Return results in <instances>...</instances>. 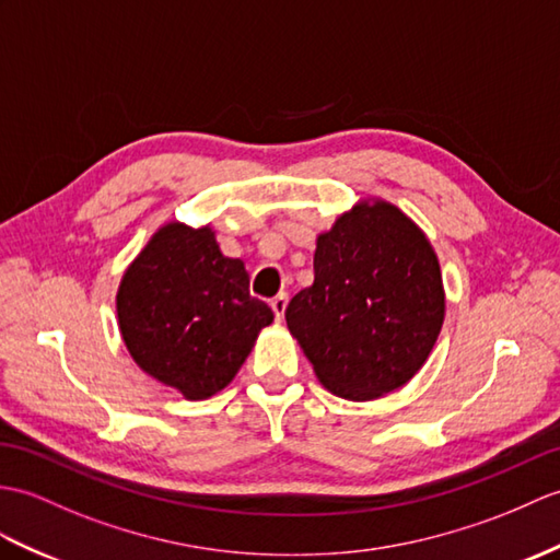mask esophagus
I'll list each match as a JSON object with an SVG mask.
<instances>
[{"label": "esophagus", "instance_id": "obj_1", "mask_svg": "<svg viewBox=\"0 0 560 560\" xmlns=\"http://www.w3.org/2000/svg\"><path fill=\"white\" fill-rule=\"evenodd\" d=\"M269 305H271V310H275V317H277V322H281V319H283V312H285V305H289V295H285V293H279V295L271 298Z\"/></svg>", "mask_w": 560, "mask_h": 560}]
</instances>
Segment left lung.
<instances>
[{
  "mask_svg": "<svg viewBox=\"0 0 560 560\" xmlns=\"http://www.w3.org/2000/svg\"><path fill=\"white\" fill-rule=\"evenodd\" d=\"M444 315L424 231L396 205L365 198L317 236L315 281L293 295L285 324L324 388L374 400L422 370Z\"/></svg>",
  "mask_w": 560,
  "mask_h": 560,
  "instance_id": "1",
  "label": "left lung"
}]
</instances>
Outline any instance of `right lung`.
Masks as SVG:
<instances>
[{"instance_id":"obj_1","label":"right lung","mask_w":560,"mask_h":560,"mask_svg":"<svg viewBox=\"0 0 560 560\" xmlns=\"http://www.w3.org/2000/svg\"><path fill=\"white\" fill-rule=\"evenodd\" d=\"M248 283L243 259L219 250L210 224L166 221L116 291L119 331L136 365L186 400L226 388L259 331L275 322Z\"/></svg>"}]
</instances>
